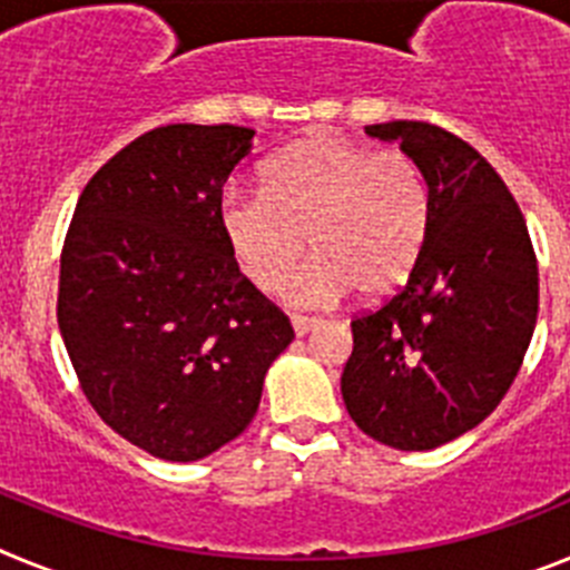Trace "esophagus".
<instances>
[{"label": "esophagus", "instance_id": "esophagus-1", "mask_svg": "<svg viewBox=\"0 0 570 570\" xmlns=\"http://www.w3.org/2000/svg\"><path fill=\"white\" fill-rule=\"evenodd\" d=\"M316 322H320V320H316V316H305V314H294V316H291V325H294V331L299 336L308 334V331L314 328Z\"/></svg>", "mask_w": 570, "mask_h": 570}]
</instances>
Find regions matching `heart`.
Instances as JSON below:
<instances>
[{
    "mask_svg": "<svg viewBox=\"0 0 570 570\" xmlns=\"http://www.w3.org/2000/svg\"><path fill=\"white\" fill-rule=\"evenodd\" d=\"M219 225L239 268L274 291L291 279L296 305H328L347 291L385 296L420 265L434 225L428 174L407 150H374L311 136L265 165L262 190H225Z\"/></svg>",
    "mask_w": 570,
    "mask_h": 570,
    "instance_id": "obj_1",
    "label": "heart"
}]
</instances>
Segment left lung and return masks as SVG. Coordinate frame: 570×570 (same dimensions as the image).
Returning <instances> with one entry per match:
<instances>
[{"label":"left lung","mask_w":570,"mask_h":570,"mask_svg":"<svg viewBox=\"0 0 570 570\" xmlns=\"http://www.w3.org/2000/svg\"><path fill=\"white\" fill-rule=\"evenodd\" d=\"M425 168L434 225L420 265L351 320L347 414L400 451H431L480 425L520 374L540 311L525 216L485 156L428 122L367 125Z\"/></svg>","instance_id":"8db88e82"}]
</instances>
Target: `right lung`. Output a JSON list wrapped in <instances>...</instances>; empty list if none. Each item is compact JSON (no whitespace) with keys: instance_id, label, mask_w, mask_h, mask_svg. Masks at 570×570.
Returning a JSON list of instances; mask_svg holds the SVG:
<instances>
[{"instance_id":"1","label":"right lung","mask_w":570,"mask_h":570,"mask_svg":"<svg viewBox=\"0 0 570 570\" xmlns=\"http://www.w3.org/2000/svg\"><path fill=\"white\" fill-rule=\"evenodd\" d=\"M256 130L165 125L90 176L59 259L57 320L105 425L194 462L250 425L294 328L236 265L219 225Z\"/></svg>"}]
</instances>
